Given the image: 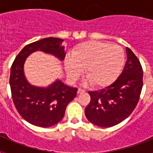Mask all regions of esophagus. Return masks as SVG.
Returning <instances> with one entry per match:
<instances>
[{
  "instance_id": "34e87169",
  "label": "esophagus",
  "mask_w": 153,
  "mask_h": 153,
  "mask_svg": "<svg viewBox=\"0 0 153 153\" xmlns=\"http://www.w3.org/2000/svg\"><path fill=\"white\" fill-rule=\"evenodd\" d=\"M85 93L84 90H83V89H80V88L78 89V90H77L78 94H80V93Z\"/></svg>"
}]
</instances>
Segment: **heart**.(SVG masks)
<instances>
[{
    "instance_id": "1",
    "label": "heart",
    "mask_w": 153,
    "mask_h": 153,
    "mask_svg": "<svg viewBox=\"0 0 153 153\" xmlns=\"http://www.w3.org/2000/svg\"><path fill=\"white\" fill-rule=\"evenodd\" d=\"M125 61L123 49L117 45L100 41H86L78 44L65 60V69L71 80L83 73L93 86L102 88L117 78Z\"/></svg>"
}]
</instances>
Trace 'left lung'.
Wrapping results in <instances>:
<instances>
[{
    "instance_id": "left-lung-1",
    "label": "left lung",
    "mask_w": 153,
    "mask_h": 153,
    "mask_svg": "<svg viewBox=\"0 0 153 153\" xmlns=\"http://www.w3.org/2000/svg\"><path fill=\"white\" fill-rule=\"evenodd\" d=\"M127 60L122 74L106 88L88 92L90 102L85 115L91 123L100 127L117 125L132 113L143 86V72L137 56L126 48Z\"/></svg>"
}]
</instances>
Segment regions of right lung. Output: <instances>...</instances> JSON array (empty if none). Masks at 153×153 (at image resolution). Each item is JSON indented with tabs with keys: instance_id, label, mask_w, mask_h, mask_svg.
Returning a JSON list of instances; mask_svg holds the SVG:
<instances>
[{
	"instance_id": "1",
	"label": "right lung",
	"mask_w": 153,
	"mask_h": 153,
	"mask_svg": "<svg viewBox=\"0 0 153 153\" xmlns=\"http://www.w3.org/2000/svg\"><path fill=\"white\" fill-rule=\"evenodd\" d=\"M63 41L56 37H47L27 44L16 56L10 68L9 82L13 102L19 114L32 125L49 127L58 123L64 117L68 103L76 96L77 88L67 86L59 79L47 87H38L30 84L24 74L27 57L35 51L64 60Z\"/></svg>"
}]
</instances>
